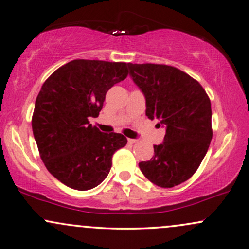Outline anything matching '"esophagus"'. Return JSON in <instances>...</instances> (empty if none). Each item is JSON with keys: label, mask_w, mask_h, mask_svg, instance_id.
<instances>
[{"label": "esophagus", "mask_w": 249, "mask_h": 249, "mask_svg": "<svg viewBox=\"0 0 249 249\" xmlns=\"http://www.w3.org/2000/svg\"><path fill=\"white\" fill-rule=\"evenodd\" d=\"M127 142L129 143V144H134V143L138 142V140H135V139H127Z\"/></svg>", "instance_id": "34e87169"}]
</instances>
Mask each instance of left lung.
<instances>
[{
	"instance_id": "8db88e82",
	"label": "left lung",
	"mask_w": 249,
	"mask_h": 249,
	"mask_svg": "<svg viewBox=\"0 0 249 249\" xmlns=\"http://www.w3.org/2000/svg\"><path fill=\"white\" fill-rule=\"evenodd\" d=\"M129 75L145 97V115L166 127L155 156L142 161L143 175L170 188L193 176L212 140L211 101L203 87L179 69L164 64H132Z\"/></svg>"
}]
</instances>
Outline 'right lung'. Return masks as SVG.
Returning <instances> with one entry per match:
<instances>
[{
	"mask_svg": "<svg viewBox=\"0 0 249 249\" xmlns=\"http://www.w3.org/2000/svg\"><path fill=\"white\" fill-rule=\"evenodd\" d=\"M127 63L74 59L44 82L33 114V132L47 170L78 191L96 187L108 176L111 158L127 139L103 133L98 117L107 91L128 74Z\"/></svg>",
	"mask_w": 249,
	"mask_h": 249,
	"instance_id": "add662e5",
	"label": "right lung"
}]
</instances>
